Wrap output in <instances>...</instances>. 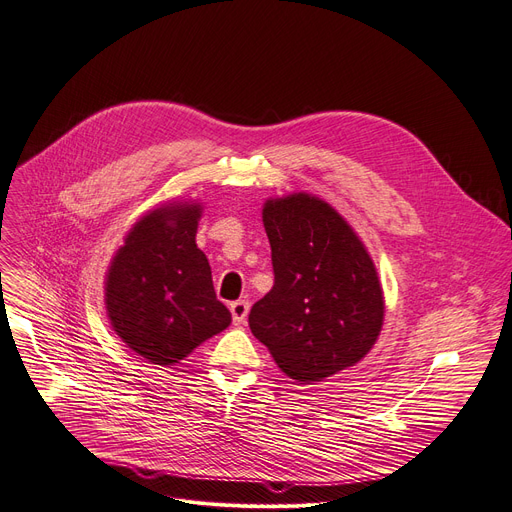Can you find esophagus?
Segmentation results:
<instances>
[{"label": "esophagus", "instance_id": "esophagus-1", "mask_svg": "<svg viewBox=\"0 0 512 512\" xmlns=\"http://www.w3.org/2000/svg\"><path fill=\"white\" fill-rule=\"evenodd\" d=\"M230 312H232V320L234 325H242L246 320V314H249V301L246 299H238L230 304Z\"/></svg>", "mask_w": 512, "mask_h": 512}]
</instances>
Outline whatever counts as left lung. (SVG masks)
<instances>
[{
  "mask_svg": "<svg viewBox=\"0 0 512 512\" xmlns=\"http://www.w3.org/2000/svg\"><path fill=\"white\" fill-rule=\"evenodd\" d=\"M263 225L274 287L251 308L249 327L297 382L356 365L384 323L373 261L333 206L310 194L268 200Z\"/></svg>",
  "mask_w": 512,
  "mask_h": 512,
  "instance_id": "8db88e82",
  "label": "left lung"
}]
</instances>
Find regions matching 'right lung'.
I'll return each mask as SVG.
<instances>
[{"label":"right lung","instance_id":"1","mask_svg":"<svg viewBox=\"0 0 512 512\" xmlns=\"http://www.w3.org/2000/svg\"><path fill=\"white\" fill-rule=\"evenodd\" d=\"M202 206L175 202L141 217L113 257L105 308L122 342L154 365H175L232 323L196 246Z\"/></svg>","mask_w":512,"mask_h":512}]
</instances>
